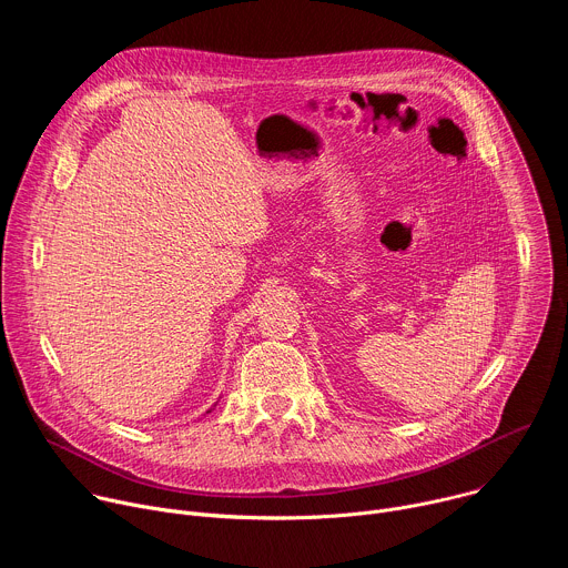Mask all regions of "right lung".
I'll list each match as a JSON object with an SVG mask.
<instances>
[{
  "mask_svg": "<svg viewBox=\"0 0 568 568\" xmlns=\"http://www.w3.org/2000/svg\"><path fill=\"white\" fill-rule=\"evenodd\" d=\"M206 414H211V409H209V412H206Z\"/></svg>",
  "mask_w": 568,
  "mask_h": 568,
  "instance_id": "add662e5",
  "label": "right lung"
}]
</instances>
